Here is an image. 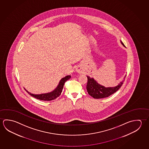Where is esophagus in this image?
Here are the masks:
<instances>
[{"mask_svg": "<svg viewBox=\"0 0 149 149\" xmlns=\"http://www.w3.org/2000/svg\"><path fill=\"white\" fill-rule=\"evenodd\" d=\"M76 71L79 74H81L83 73V70L80 68H77L76 69Z\"/></svg>", "mask_w": 149, "mask_h": 149, "instance_id": "obj_1", "label": "esophagus"}]
</instances>
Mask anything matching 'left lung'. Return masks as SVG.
<instances>
[{"mask_svg": "<svg viewBox=\"0 0 149 149\" xmlns=\"http://www.w3.org/2000/svg\"><path fill=\"white\" fill-rule=\"evenodd\" d=\"M120 42L123 47H125V45L121 41H120ZM87 77L88 81L86 86V88L89 95L95 99H100L108 97L113 93H115L116 91H117L123 85L125 76L123 78V80L120 81V83L117 86L109 87H106L104 86L100 85L94 79V78H91L88 76H87Z\"/></svg>", "mask_w": 149, "mask_h": 149, "instance_id": "left-lung-1", "label": "left lung"}]
</instances>
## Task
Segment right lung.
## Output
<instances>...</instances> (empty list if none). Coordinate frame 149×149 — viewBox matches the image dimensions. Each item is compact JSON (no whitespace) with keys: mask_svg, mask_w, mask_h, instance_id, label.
Here are the masks:
<instances>
[{"mask_svg":"<svg viewBox=\"0 0 149 149\" xmlns=\"http://www.w3.org/2000/svg\"><path fill=\"white\" fill-rule=\"evenodd\" d=\"M71 77V76L68 75L62 78L59 81L58 86L53 91L47 93L41 94H32L24 88L30 95H31V96L37 99H40L41 100H45V101H50V100H52L56 99L57 97H59L62 91L64 84L68 79H70Z\"/></svg>","mask_w":149,"mask_h":149,"instance_id":"add662e5","label":"right lung"}]
</instances>
